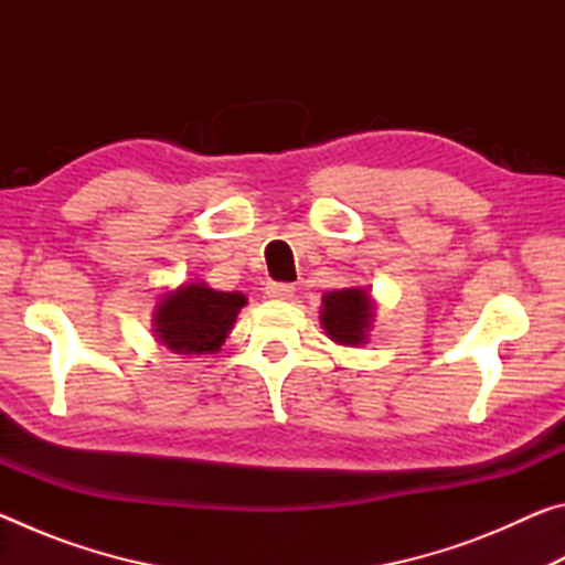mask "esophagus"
Segmentation results:
<instances>
[{
  "mask_svg": "<svg viewBox=\"0 0 565 565\" xmlns=\"http://www.w3.org/2000/svg\"><path fill=\"white\" fill-rule=\"evenodd\" d=\"M294 291H296L294 284H284V281H269V284H266V289H264V294L274 301H289Z\"/></svg>",
  "mask_w": 565,
  "mask_h": 565,
  "instance_id": "esophagus-1",
  "label": "esophagus"
}]
</instances>
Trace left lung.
<instances>
[{
    "label": "left lung",
    "mask_w": 565,
    "mask_h": 565,
    "mask_svg": "<svg viewBox=\"0 0 565 565\" xmlns=\"http://www.w3.org/2000/svg\"><path fill=\"white\" fill-rule=\"evenodd\" d=\"M371 321H374V301L366 289H339L323 294L321 327L331 341L341 347L366 343Z\"/></svg>",
    "instance_id": "8db88e82"
}]
</instances>
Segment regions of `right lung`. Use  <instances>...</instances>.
I'll return each mask as SVG.
<instances>
[{
  "label": "right lung",
  "mask_w": 565,
  "mask_h": 565,
  "mask_svg": "<svg viewBox=\"0 0 565 565\" xmlns=\"http://www.w3.org/2000/svg\"><path fill=\"white\" fill-rule=\"evenodd\" d=\"M246 303L238 291H216L206 284H184L164 294L154 311V333L174 353H214Z\"/></svg>",
  "instance_id": "right-lung-1"
}]
</instances>
